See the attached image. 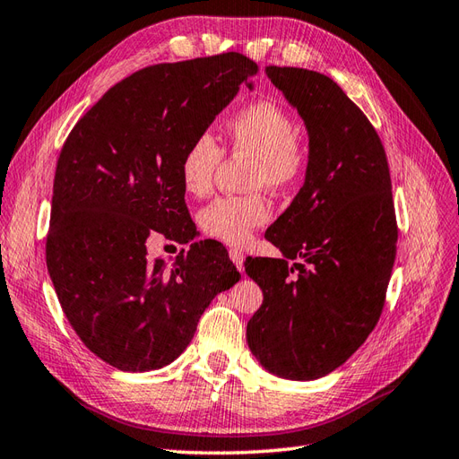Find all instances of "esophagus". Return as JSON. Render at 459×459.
I'll return each mask as SVG.
<instances>
[{
    "instance_id": "1",
    "label": "esophagus",
    "mask_w": 459,
    "mask_h": 459,
    "mask_svg": "<svg viewBox=\"0 0 459 459\" xmlns=\"http://www.w3.org/2000/svg\"><path fill=\"white\" fill-rule=\"evenodd\" d=\"M230 259L233 261V264H236L239 271H243V261H245V255L243 251L239 249H230Z\"/></svg>"
}]
</instances>
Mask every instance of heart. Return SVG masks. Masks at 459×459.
I'll return each mask as SVG.
<instances>
[{"label": "heart", "mask_w": 459, "mask_h": 459, "mask_svg": "<svg viewBox=\"0 0 459 459\" xmlns=\"http://www.w3.org/2000/svg\"><path fill=\"white\" fill-rule=\"evenodd\" d=\"M228 145L233 153L253 158V186L284 191L306 169L307 153L298 140L292 115L273 100H259L238 110L226 120ZM223 160V150L210 134H198L183 152L178 175L186 193L204 196ZM271 216L264 196H220L200 212V226L210 238L241 245L255 228Z\"/></svg>", "instance_id": "1"}]
</instances>
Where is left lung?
I'll return each instance as SVG.
<instances>
[{
  "mask_svg": "<svg viewBox=\"0 0 459 459\" xmlns=\"http://www.w3.org/2000/svg\"><path fill=\"white\" fill-rule=\"evenodd\" d=\"M264 72L304 118L309 155L304 186L264 233L282 259L245 261L263 290L247 344L264 370L307 382L349 360L382 316L395 208L382 140L342 89L304 68Z\"/></svg>",
  "mask_w": 459,
  "mask_h": 459,
  "instance_id": "8db88e82",
  "label": "left lung"
}]
</instances>
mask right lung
<instances>
[{"instance_id": "1", "label": "right lung", "mask_w": 459, "mask_h": 459, "mask_svg": "<svg viewBox=\"0 0 459 459\" xmlns=\"http://www.w3.org/2000/svg\"><path fill=\"white\" fill-rule=\"evenodd\" d=\"M256 72L239 52L148 65L110 87L64 143L48 274L77 337L122 372L171 364L210 301L241 278L218 245L195 241L167 266L148 259L145 239L196 238L178 163Z\"/></svg>"}]
</instances>
